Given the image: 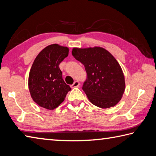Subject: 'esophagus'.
<instances>
[{
  "instance_id": "1",
  "label": "esophagus",
  "mask_w": 156,
  "mask_h": 156,
  "mask_svg": "<svg viewBox=\"0 0 156 156\" xmlns=\"http://www.w3.org/2000/svg\"><path fill=\"white\" fill-rule=\"evenodd\" d=\"M80 85V83H79L78 81H75L74 83H73V84L71 85V87L72 88H75V87H78Z\"/></svg>"
}]
</instances>
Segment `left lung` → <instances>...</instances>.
Instances as JSON below:
<instances>
[{"label":"left lung","instance_id":"left-lung-1","mask_svg":"<svg viewBox=\"0 0 156 156\" xmlns=\"http://www.w3.org/2000/svg\"><path fill=\"white\" fill-rule=\"evenodd\" d=\"M75 58L83 64L87 78L83 90L96 106L107 109L119 102L125 90V76L119 63L102 47L72 49Z\"/></svg>","mask_w":156,"mask_h":156}]
</instances>
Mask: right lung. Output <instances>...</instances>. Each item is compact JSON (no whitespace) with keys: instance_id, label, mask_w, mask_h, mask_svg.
<instances>
[{"instance_id":"add662e5","label":"right lung","mask_w":156,"mask_h":156,"mask_svg":"<svg viewBox=\"0 0 156 156\" xmlns=\"http://www.w3.org/2000/svg\"><path fill=\"white\" fill-rule=\"evenodd\" d=\"M68 54V47L53 44L44 48L34 60L28 86L33 100L40 107L49 110L56 109L72 89L63 80L59 68Z\"/></svg>"}]
</instances>
